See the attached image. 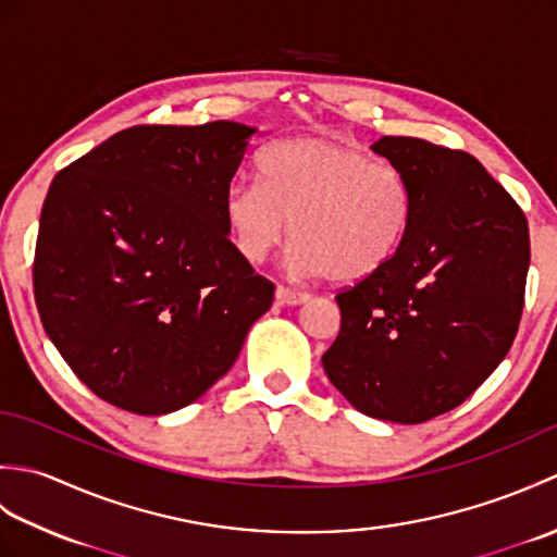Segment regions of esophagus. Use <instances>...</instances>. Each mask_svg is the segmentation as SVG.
Instances as JSON below:
<instances>
[{
    "mask_svg": "<svg viewBox=\"0 0 557 557\" xmlns=\"http://www.w3.org/2000/svg\"><path fill=\"white\" fill-rule=\"evenodd\" d=\"M275 299H277V304H282V306H297V304H304V301H309L311 299V294L309 292H297V289H289V287H277L275 289Z\"/></svg>",
    "mask_w": 557,
    "mask_h": 557,
    "instance_id": "esophagus-1",
    "label": "esophagus"
}]
</instances>
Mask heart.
Listing matches in <instances>:
<instances>
[{
  "mask_svg": "<svg viewBox=\"0 0 557 557\" xmlns=\"http://www.w3.org/2000/svg\"><path fill=\"white\" fill-rule=\"evenodd\" d=\"M258 182L234 184L224 198L227 232L248 263H263L292 232L294 265L306 275L359 282L407 236V174L349 140L289 138L260 160Z\"/></svg>",
  "mask_w": 557,
  "mask_h": 557,
  "instance_id": "b5f03b06",
  "label": "heart"
}]
</instances>
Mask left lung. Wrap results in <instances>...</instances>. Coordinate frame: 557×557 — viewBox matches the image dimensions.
Here are the masks:
<instances>
[{
  "instance_id": "left-lung-1",
  "label": "left lung",
  "mask_w": 557,
  "mask_h": 557,
  "mask_svg": "<svg viewBox=\"0 0 557 557\" xmlns=\"http://www.w3.org/2000/svg\"><path fill=\"white\" fill-rule=\"evenodd\" d=\"M371 148L407 174L411 222L383 270L337 292L342 325L323 369L366 417L421 423L474 395L510 351L529 224L465 150L409 136Z\"/></svg>"
}]
</instances>
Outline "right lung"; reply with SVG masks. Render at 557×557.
Returning a JSON list of instances; mask_svg holds the SVG:
<instances>
[{"instance_id":"add662e5","label":"right lung","mask_w":557,"mask_h":557,"mask_svg":"<svg viewBox=\"0 0 557 557\" xmlns=\"http://www.w3.org/2000/svg\"><path fill=\"white\" fill-rule=\"evenodd\" d=\"M256 128L144 124L59 172L33 260L47 337L100 399L160 417L232 369L275 285L224 222Z\"/></svg>"}]
</instances>
